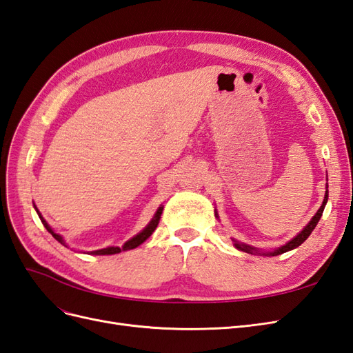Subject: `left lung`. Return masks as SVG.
<instances>
[{
	"label": "left lung",
	"instance_id": "8db88e82",
	"mask_svg": "<svg viewBox=\"0 0 353 353\" xmlns=\"http://www.w3.org/2000/svg\"><path fill=\"white\" fill-rule=\"evenodd\" d=\"M327 188H328V185H327ZM327 200H328V190L325 191V197H324V201H323V205H321V208L318 209V212L315 213L314 215V218L311 219V222L307 223V225L297 234V236L293 239V240H290L288 243H285L284 245H281L280 249H276V250H274V252H270V253H265V254H270V256H276V254H281V253H285V252H288V250H293V249H296V248H299V245H301L309 236H311V232L314 231V228L316 227V223H318V221L321 219V216H323V212H324V208H325V203H327ZM216 215V213H215ZM236 244V248L239 249V250H243V252H245V253H258V250L256 249H253V248H250V245H248V244H243V243H234Z\"/></svg>",
	"mask_w": 353,
	"mask_h": 353
}]
</instances>
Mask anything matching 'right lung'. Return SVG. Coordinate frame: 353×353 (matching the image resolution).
Returning <instances> with one entry per match:
<instances>
[{
    "label": "right lung",
    "mask_w": 353,
    "mask_h": 353,
    "mask_svg": "<svg viewBox=\"0 0 353 353\" xmlns=\"http://www.w3.org/2000/svg\"><path fill=\"white\" fill-rule=\"evenodd\" d=\"M37 209V208H35ZM162 210H163V208H159L157 209V212H156V215H154V218L152 219V222L148 223V225L140 232V234H137L135 237H132L131 240H128L125 244H123V248L121 249V248H108V249H101V250H95V252H91L92 254H114V253H119V252H122V250H130V249H135V248H138V245H140L141 243H144L148 237L152 236L153 234V231L156 230V227H157V223H159V219H160V215H162ZM38 212V210H37ZM38 215H39V219H41V222L44 223V227L47 228V231L51 234L52 237H54L59 243H61V244H65V241H63V239H61V236H59V234H56L54 231H52L51 228H50V225L48 223L46 222V219L41 216V213L38 212Z\"/></svg>",
    "instance_id": "right-lung-1"
}]
</instances>
